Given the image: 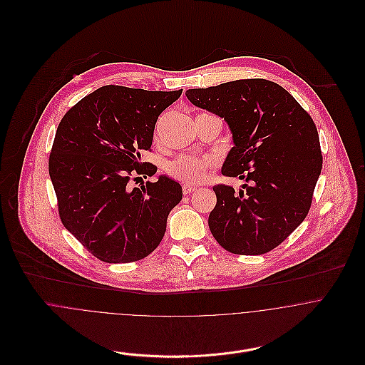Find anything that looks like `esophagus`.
Here are the masks:
<instances>
[{"label":"esophagus","mask_w":365,"mask_h":365,"mask_svg":"<svg viewBox=\"0 0 365 365\" xmlns=\"http://www.w3.org/2000/svg\"><path fill=\"white\" fill-rule=\"evenodd\" d=\"M195 190H197V187H192V185H188V184H184V185H182V192H184L185 195L194 192Z\"/></svg>","instance_id":"obj_1"}]
</instances>
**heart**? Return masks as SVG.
<instances>
[{
	"mask_svg": "<svg viewBox=\"0 0 365 365\" xmlns=\"http://www.w3.org/2000/svg\"><path fill=\"white\" fill-rule=\"evenodd\" d=\"M212 164L204 157L180 156L167 164V173L184 184L195 185L205 180Z\"/></svg>",
	"mask_w": 365,
	"mask_h": 365,
	"instance_id": "heart-1",
	"label": "heart"
}]
</instances>
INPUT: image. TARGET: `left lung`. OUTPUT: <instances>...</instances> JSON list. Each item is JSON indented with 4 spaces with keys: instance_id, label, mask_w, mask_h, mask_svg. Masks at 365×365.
<instances>
[{
    "instance_id": "left-lung-1",
    "label": "left lung",
    "mask_w": 365,
    "mask_h": 365,
    "mask_svg": "<svg viewBox=\"0 0 365 365\" xmlns=\"http://www.w3.org/2000/svg\"><path fill=\"white\" fill-rule=\"evenodd\" d=\"M185 96L226 120L233 148L222 174L246 181L239 192L213 187L210 233L233 255L272 250L304 222L312 204L322 171L312 118L285 88L262 78L194 88Z\"/></svg>"
}]
</instances>
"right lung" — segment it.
<instances>
[{"label":"right lung","instance_id":"right-lung-1","mask_svg":"<svg viewBox=\"0 0 365 365\" xmlns=\"http://www.w3.org/2000/svg\"><path fill=\"white\" fill-rule=\"evenodd\" d=\"M181 93L105 86L58 123L49 157L58 215L98 260L149 256L165 233L168 213L182 200L181 185L167 175L129 187L132 174L156 173V165L142 163L140 152L150 150L158 115Z\"/></svg>","mask_w":365,"mask_h":365}]
</instances>
